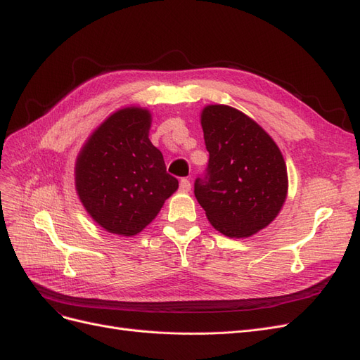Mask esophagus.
Wrapping results in <instances>:
<instances>
[{"instance_id": "obj_1", "label": "esophagus", "mask_w": 360, "mask_h": 360, "mask_svg": "<svg viewBox=\"0 0 360 360\" xmlns=\"http://www.w3.org/2000/svg\"><path fill=\"white\" fill-rule=\"evenodd\" d=\"M191 191V181L188 179H181L180 180V192L188 193Z\"/></svg>"}]
</instances>
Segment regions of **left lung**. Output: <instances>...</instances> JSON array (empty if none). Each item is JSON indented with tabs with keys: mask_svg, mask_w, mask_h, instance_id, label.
I'll list each match as a JSON object with an SVG mask.
<instances>
[{
	"mask_svg": "<svg viewBox=\"0 0 360 360\" xmlns=\"http://www.w3.org/2000/svg\"><path fill=\"white\" fill-rule=\"evenodd\" d=\"M201 127L210 158L193 192L207 219L226 237L258 233L287 200V165L279 147L252 118L228 105H207Z\"/></svg>",
	"mask_w": 360,
	"mask_h": 360,
	"instance_id": "8db88e82",
	"label": "left lung"
}]
</instances>
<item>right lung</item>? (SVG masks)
I'll return each instance as SVG.
<instances>
[{
	"label": "right lung",
	"instance_id": "add662e5",
	"mask_svg": "<svg viewBox=\"0 0 360 360\" xmlns=\"http://www.w3.org/2000/svg\"><path fill=\"white\" fill-rule=\"evenodd\" d=\"M150 126L147 108H122L94 129L76 158V192L108 233H141L179 189L160 150L148 139Z\"/></svg>",
	"mask_w": 360,
	"mask_h": 360
}]
</instances>
